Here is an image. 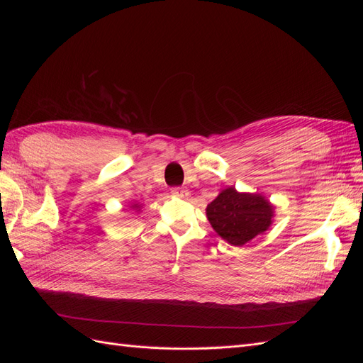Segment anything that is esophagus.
I'll return each instance as SVG.
<instances>
[{
  "instance_id": "obj_1",
  "label": "esophagus",
  "mask_w": 363,
  "mask_h": 363,
  "mask_svg": "<svg viewBox=\"0 0 363 363\" xmlns=\"http://www.w3.org/2000/svg\"><path fill=\"white\" fill-rule=\"evenodd\" d=\"M171 194H172L174 196H180V199H184V196L189 195L188 189H183V188H172V189H171Z\"/></svg>"
}]
</instances>
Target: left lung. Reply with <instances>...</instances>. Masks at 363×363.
<instances>
[{
  "mask_svg": "<svg viewBox=\"0 0 363 363\" xmlns=\"http://www.w3.org/2000/svg\"><path fill=\"white\" fill-rule=\"evenodd\" d=\"M208 223L228 244L242 247L272 224L274 206L260 194L224 189L206 207Z\"/></svg>",
  "mask_w": 363,
  "mask_h": 363,
  "instance_id": "8db88e82",
  "label": "left lung"
}]
</instances>
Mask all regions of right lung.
<instances>
[{
    "instance_id": "1",
    "label": "right lung",
    "mask_w": 363,
    "mask_h": 363,
    "mask_svg": "<svg viewBox=\"0 0 363 363\" xmlns=\"http://www.w3.org/2000/svg\"><path fill=\"white\" fill-rule=\"evenodd\" d=\"M131 208H135V211H140V206L139 204H131Z\"/></svg>"
}]
</instances>
